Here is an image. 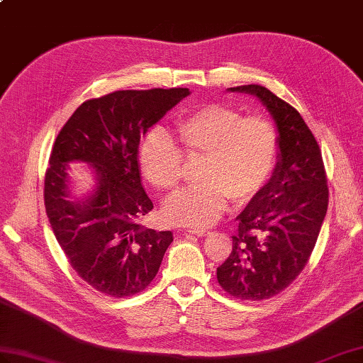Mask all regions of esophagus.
<instances>
[{
	"label": "esophagus",
	"mask_w": 363,
	"mask_h": 363,
	"mask_svg": "<svg viewBox=\"0 0 363 363\" xmlns=\"http://www.w3.org/2000/svg\"><path fill=\"white\" fill-rule=\"evenodd\" d=\"M186 233H189V234H196V235H199V237H205V235H208V234H209V231H206V229H188Z\"/></svg>",
	"instance_id": "1"
}]
</instances>
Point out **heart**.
<instances>
[{
	"instance_id": "heart-1",
	"label": "heart",
	"mask_w": 363,
	"mask_h": 363,
	"mask_svg": "<svg viewBox=\"0 0 363 363\" xmlns=\"http://www.w3.org/2000/svg\"><path fill=\"white\" fill-rule=\"evenodd\" d=\"M177 149L163 132L152 130L140 146L141 174L160 191H171L183 177V157L201 162L199 186L166 200L167 223L209 228L222 217L231 199L245 205L264 189L279 158V132L262 115H246L223 104L191 112L175 126Z\"/></svg>"
}]
</instances>
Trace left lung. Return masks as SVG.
I'll return each instance as SVG.
<instances>
[{
  "mask_svg": "<svg viewBox=\"0 0 363 363\" xmlns=\"http://www.w3.org/2000/svg\"><path fill=\"white\" fill-rule=\"evenodd\" d=\"M257 96L279 132L271 180L237 216L233 251L217 268L228 294L264 300L281 293L309 260L328 209V186L319 145L293 106L259 84L229 87Z\"/></svg>",
  "mask_w": 363,
  "mask_h": 363,
  "instance_id": "8db88e82",
  "label": "left lung"
}]
</instances>
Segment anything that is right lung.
<instances>
[{
    "instance_id": "right-lung-1",
    "label": "right lung",
    "mask_w": 363,
    "mask_h": 363,
    "mask_svg": "<svg viewBox=\"0 0 363 363\" xmlns=\"http://www.w3.org/2000/svg\"><path fill=\"white\" fill-rule=\"evenodd\" d=\"M191 92L186 87L115 91L87 100L55 140L44 179V205L70 267L111 297L143 291L160 268L171 231L138 220L154 208L141 186L138 145L149 128ZM93 167L89 194L72 200L68 163Z\"/></svg>"
}]
</instances>
